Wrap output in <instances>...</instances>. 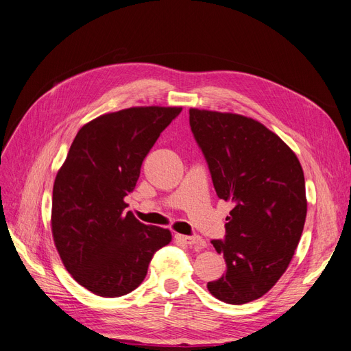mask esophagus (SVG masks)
Returning a JSON list of instances; mask_svg holds the SVG:
<instances>
[{"mask_svg":"<svg viewBox=\"0 0 351 351\" xmlns=\"http://www.w3.org/2000/svg\"><path fill=\"white\" fill-rule=\"evenodd\" d=\"M176 239L181 243H184L187 245H194L197 248H204L206 247V241L199 237V236H182V234H176Z\"/></svg>","mask_w":351,"mask_h":351,"instance_id":"1","label":"esophagus"}]
</instances>
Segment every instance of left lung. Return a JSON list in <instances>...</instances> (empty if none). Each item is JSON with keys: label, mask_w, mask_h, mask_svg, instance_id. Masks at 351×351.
<instances>
[{"label": "left lung", "mask_w": 351, "mask_h": 351, "mask_svg": "<svg viewBox=\"0 0 351 351\" xmlns=\"http://www.w3.org/2000/svg\"><path fill=\"white\" fill-rule=\"evenodd\" d=\"M190 127L219 198L231 202L226 239L213 240L227 271L207 285L228 304H245L285 274L304 228V173L293 149L248 117L190 108Z\"/></svg>", "instance_id": "obj_1"}]
</instances>
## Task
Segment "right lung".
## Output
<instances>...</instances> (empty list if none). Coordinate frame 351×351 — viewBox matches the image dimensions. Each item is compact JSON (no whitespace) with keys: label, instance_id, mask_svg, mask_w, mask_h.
<instances>
[{"label":"right lung","instance_id":"1","mask_svg":"<svg viewBox=\"0 0 351 351\" xmlns=\"http://www.w3.org/2000/svg\"><path fill=\"white\" fill-rule=\"evenodd\" d=\"M181 107H131L82 125L57 173L51 230L73 278L101 297L136 290L154 253L171 241L167 228L145 226L124 197L141 164Z\"/></svg>","mask_w":351,"mask_h":351}]
</instances>
